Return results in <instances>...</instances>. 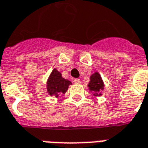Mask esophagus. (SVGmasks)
<instances>
[{
    "label": "esophagus",
    "mask_w": 148,
    "mask_h": 148,
    "mask_svg": "<svg viewBox=\"0 0 148 148\" xmlns=\"http://www.w3.org/2000/svg\"><path fill=\"white\" fill-rule=\"evenodd\" d=\"M74 82L75 83V84H80V83H81V81H80V79H78V78H76V79L74 80Z\"/></svg>",
    "instance_id": "obj_1"
}]
</instances>
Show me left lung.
Instances as JSON below:
<instances>
[{
  "instance_id": "8db88e82",
  "label": "left lung",
  "mask_w": 148,
  "mask_h": 148,
  "mask_svg": "<svg viewBox=\"0 0 148 148\" xmlns=\"http://www.w3.org/2000/svg\"><path fill=\"white\" fill-rule=\"evenodd\" d=\"M88 84V90L92 92L94 96H101L102 91L104 89V83L99 73L96 71L90 76Z\"/></svg>"
}]
</instances>
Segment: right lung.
<instances>
[{
  "label": "right lung",
  "instance_id": "right-lung-1",
  "mask_svg": "<svg viewBox=\"0 0 148 148\" xmlns=\"http://www.w3.org/2000/svg\"><path fill=\"white\" fill-rule=\"evenodd\" d=\"M71 84V81L63 78L60 71L54 68L47 80V92L49 94V96L58 98L60 94L66 93L69 85Z\"/></svg>",
  "mask_w": 148,
  "mask_h": 148
}]
</instances>
